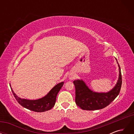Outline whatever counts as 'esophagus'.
I'll use <instances>...</instances> for the list:
<instances>
[{"instance_id": "34e87169", "label": "esophagus", "mask_w": 134, "mask_h": 134, "mask_svg": "<svg viewBox=\"0 0 134 134\" xmlns=\"http://www.w3.org/2000/svg\"><path fill=\"white\" fill-rule=\"evenodd\" d=\"M73 78H74V76H70V79H73Z\"/></svg>"}]
</instances>
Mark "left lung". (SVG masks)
Wrapping results in <instances>:
<instances>
[{
    "instance_id": "1",
    "label": "left lung",
    "mask_w": 134,
    "mask_h": 134,
    "mask_svg": "<svg viewBox=\"0 0 134 134\" xmlns=\"http://www.w3.org/2000/svg\"><path fill=\"white\" fill-rule=\"evenodd\" d=\"M117 63L119 67V79L114 88L108 92H93L88 88L83 80L74 81L75 88V102L77 106L84 110H97L107 107L116 98L119 94L122 84L121 69L117 61Z\"/></svg>"
}]
</instances>
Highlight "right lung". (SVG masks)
I'll return each instance as SVG.
<instances>
[{
    "label": "right lung",
    "instance_id": "right-lung-1",
    "mask_svg": "<svg viewBox=\"0 0 134 134\" xmlns=\"http://www.w3.org/2000/svg\"><path fill=\"white\" fill-rule=\"evenodd\" d=\"M63 84V82L58 84L48 92L47 95L41 98L36 100H30L19 98L14 93L12 88H10L15 98L22 106L32 111L42 112L50 110L54 106L58 93L62 88Z\"/></svg>",
    "mask_w": 134,
    "mask_h": 134
}]
</instances>
